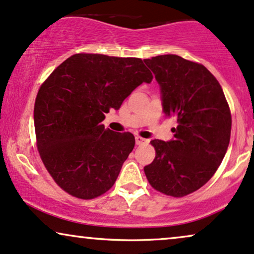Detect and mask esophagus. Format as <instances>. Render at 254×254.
Here are the masks:
<instances>
[{
    "label": "esophagus",
    "mask_w": 254,
    "mask_h": 254,
    "mask_svg": "<svg viewBox=\"0 0 254 254\" xmlns=\"http://www.w3.org/2000/svg\"><path fill=\"white\" fill-rule=\"evenodd\" d=\"M147 143V139H145V138H142L139 136L136 137V144L137 145H144V144Z\"/></svg>",
    "instance_id": "esophagus-1"
}]
</instances>
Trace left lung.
I'll return each instance as SVG.
<instances>
[{
  "instance_id": "8db88e82",
  "label": "left lung",
  "mask_w": 254,
  "mask_h": 254,
  "mask_svg": "<svg viewBox=\"0 0 254 254\" xmlns=\"http://www.w3.org/2000/svg\"><path fill=\"white\" fill-rule=\"evenodd\" d=\"M144 62L155 75L166 117H176L173 139H153L156 158L144 168L153 189L184 197L206 184L225 156L231 136V112L223 89L201 64L177 55Z\"/></svg>"
}]
</instances>
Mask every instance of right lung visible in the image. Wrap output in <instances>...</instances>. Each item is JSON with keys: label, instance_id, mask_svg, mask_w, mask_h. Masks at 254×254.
I'll return each instance as SVG.
<instances>
[{"label": "right lung", "instance_id": "right-lung-1", "mask_svg": "<svg viewBox=\"0 0 254 254\" xmlns=\"http://www.w3.org/2000/svg\"><path fill=\"white\" fill-rule=\"evenodd\" d=\"M152 78L140 59L101 54H76L51 72L38 90L34 123L42 162L60 188L81 199L110 190L134 137L105 129L104 114Z\"/></svg>", "mask_w": 254, "mask_h": 254}]
</instances>
